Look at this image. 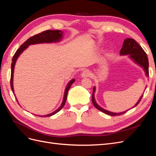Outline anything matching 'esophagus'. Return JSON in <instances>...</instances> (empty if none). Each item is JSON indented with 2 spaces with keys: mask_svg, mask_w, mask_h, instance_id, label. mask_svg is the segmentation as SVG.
<instances>
[{
  "mask_svg": "<svg viewBox=\"0 0 156 156\" xmlns=\"http://www.w3.org/2000/svg\"><path fill=\"white\" fill-rule=\"evenodd\" d=\"M82 77H88L90 76V72L88 70H84L81 73Z\"/></svg>",
  "mask_w": 156,
  "mask_h": 156,
  "instance_id": "1",
  "label": "esophagus"
}]
</instances>
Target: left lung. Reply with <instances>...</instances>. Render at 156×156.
<instances>
[{"label":"left lung","mask_w":156,"mask_h":156,"mask_svg":"<svg viewBox=\"0 0 156 156\" xmlns=\"http://www.w3.org/2000/svg\"><path fill=\"white\" fill-rule=\"evenodd\" d=\"M120 55H129L130 57L133 59L136 63H137L139 64L140 66H142L144 68V70L145 73H146V75L148 76L149 75V70H148V56L146 53H145V51L143 50V49L141 48V46L136 42L135 40L132 39V38H126L124 43L123 45H122V48L120 51ZM94 92H95V87L93 88V93H92V101L93 105H94L96 108H98V110H100V111L105 113V114L110 115V116H117V115H123L124 113L126 112L127 111L124 112H120V113H114L110 111H106L103 108H101L100 106H99L96 101L95 99H94ZM143 95H142L139 99V100L137 101V103H136V105L133 107H136L137 105L139 103H140L141 99H142Z\"/></svg>","instance_id":"8db88e82"}]
</instances>
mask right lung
<instances>
[{
  "instance_id": "obj_1",
  "label": "right lung",
  "mask_w": 156,
  "mask_h": 156,
  "mask_svg": "<svg viewBox=\"0 0 156 156\" xmlns=\"http://www.w3.org/2000/svg\"><path fill=\"white\" fill-rule=\"evenodd\" d=\"M62 32H61L60 30H48L44 32H41V33H39V34H36L34 36H33L30 37V38L28 39L25 43H23L21 46L20 48H19L16 53L14 54L13 58H12V63L11 65V78H10V87L12 88V91L13 92V69H14V66H15L16 62L17 60V58H18V56H20V55L22 53V52L24 51L28 46L31 44H40V43H51V42L53 41H58L60 40V39L62 37ZM75 82V79H72L71 81L65 90V92H64V96L63 99V101L62 103V105H60V107L58 108L57 110H56L53 112L51 113V114H49L48 115H44V116H51L52 115H53L56 114V112H58L60 110H61L62 108V107L64 106L66 101L67 99V95H68V92L70 87L72 86V84L73 83ZM17 100V98H16ZM37 116V115H36Z\"/></svg>"
}]
</instances>
